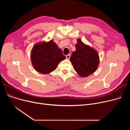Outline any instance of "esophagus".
<instances>
[{
	"label": "esophagus",
	"mask_w": 130,
	"mask_h": 130,
	"mask_svg": "<svg viewBox=\"0 0 130 130\" xmlns=\"http://www.w3.org/2000/svg\"><path fill=\"white\" fill-rule=\"evenodd\" d=\"M70 57H71V54H68V55H66V57L67 59H70Z\"/></svg>",
	"instance_id": "esophagus-1"
}]
</instances>
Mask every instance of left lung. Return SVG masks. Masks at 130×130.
<instances>
[{"label":"left lung","instance_id":"obj_1","mask_svg":"<svg viewBox=\"0 0 130 130\" xmlns=\"http://www.w3.org/2000/svg\"><path fill=\"white\" fill-rule=\"evenodd\" d=\"M77 41L76 51L73 52L70 61L78 75L85 77L97 70L100 63L99 56L96 51L83 43L80 39H77Z\"/></svg>","mask_w":130,"mask_h":130}]
</instances>
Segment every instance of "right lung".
Wrapping results in <instances>:
<instances>
[{"mask_svg": "<svg viewBox=\"0 0 130 130\" xmlns=\"http://www.w3.org/2000/svg\"><path fill=\"white\" fill-rule=\"evenodd\" d=\"M30 57L35 70L45 74L54 71L59 63L65 59L62 51L53 40L35 44L32 47Z\"/></svg>", "mask_w": 130, "mask_h": 130, "instance_id": "add662e5", "label": "right lung"}]
</instances>
